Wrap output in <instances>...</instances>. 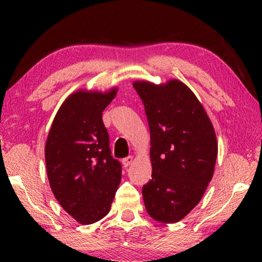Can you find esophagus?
I'll use <instances>...</instances> for the list:
<instances>
[{"label": "esophagus", "instance_id": "esophagus-1", "mask_svg": "<svg viewBox=\"0 0 262 262\" xmlns=\"http://www.w3.org/2000/svg\"><path fill=\"white\" fill-rule=\"evenodd\" d=\"M132 162H134V157H132V156H127V157H125V159L123 160L124 167H128Z\"/></svg>", "mask_w": 262, "mask_h": 262}]
</instances>
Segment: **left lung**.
Returning a JSON list of instances; mask_svg holds the SVG:
<instances>
[{"label": "left lung", "mask_w": 262, "mask_h": 262, "mask_svg": "<svg viewBox=\"0 0 262 262\" xmlns=\"http://www.w3.org/2000/svg\"><path fill=\"white\" fill-rule=\"evenodd\" d=\"M150 130L151 179L143 186L146 212L177 223L203 198L216 166L218 143L206 111L184 82L135 81Z\"/></svg>", "instance_id": "8db88e82"}]
</instances>
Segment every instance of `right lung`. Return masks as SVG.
<instances>
[{
	"label": "right lung",
	"instance_id": "obj_1",
	"mask_svg": "<svg viewBox=\"0 0 262 262\" xmlns=\"http://www.w3.org/2000/svg\"><path fill=\"white\" fill-rule=\"evenodd\" d=\"M118 92L80 89L64 100L45 144L50 187L59 205L80 224L110 212L121 180V164L111 156L102 112Z\"/></svg>",
	"mask_w": 262,
	"mask_h": 262
}]
</instances>
